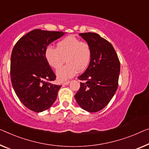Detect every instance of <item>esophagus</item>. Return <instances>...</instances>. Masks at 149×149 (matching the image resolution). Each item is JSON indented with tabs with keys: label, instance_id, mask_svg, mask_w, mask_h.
<instances>
[{
	"label": "esophagus",
	"instance_id": "34e87169",
	"mask_svg": "<svg viewBox=\"0 0 149 149\" xmlns=\"http://www.w3.org/2000/svg\"><path fill=\"white\" fill-rule=\"evenodd\" d=\"M70 83V81H66V82H63V85H68V84Z\"/></svg>",
	"mask_w": 149,
	"mask_h": 149
}]
</instances>
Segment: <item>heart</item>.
Listing matches in <instances>:
<instances>
[{
    "mask_svg": "<svg viewBox=\"0 0 149 149\" xmlns=\"http://www.w3.org/2000/svg\"><path fill=\"white\" fill-rule=\"evenodd\" d=\"M45 57L48 63L55 69L67 62L56 72L59 81H64L74 77L78 71L83 72L88 68L92 50L88 43L74 36H68L57 43V49L48 47L45 50Z\"/></svg>",
    "mask_w": 149,
    "mask_h": 149,
    "instance_id": "1",
    "label": "heart"
}]
</instances>
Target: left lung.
<instances>
[{"instance_id":"obj_1","label":"left lung","mask_w":149,"mask_h":149,"mask_svg":"<svg viewBox=\"0 0 149 149\" xmlns=\"http://www.w3.org/2000/svg\"><path fill=\"white\" fill-rule=\"evenodd\" d=\"M92 50L88 68L78 77L85 82L74 95L82 109L95 113L104 109L113 97L118 87L120 62L111 43L94 33H80Z\"/></svg>"}]
</instances>
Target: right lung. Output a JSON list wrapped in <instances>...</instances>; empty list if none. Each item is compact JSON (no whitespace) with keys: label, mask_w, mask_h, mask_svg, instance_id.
Instances as JSON below:
<instances>
[{"label":"right lung","mask_w":149,"mask_h":149,"mask_svg":"<svg viewBox=\"0 0 149 149\" xmlns=\"http://www.w3.org/2000/svg\"><path fill=\"white\" fill-rule=\"evenodd\" d=\"M66 33L35 29L20 38L11 54L10 79L20 102L26 108L40 113L51 107L61 86L46 59L45 50Z\"/></svg>","instance_id":"right-lung-1"}]
</instances>
